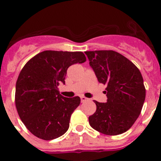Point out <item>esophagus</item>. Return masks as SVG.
<instances>
[{"label":"esophagus","instance_id":"esophagus-1","mask_svg":"<svg viewBox=\"0 0 161 161\" xmlns=\"http://www.w3.org/2000/svg\"><path fill=\"white\" fill-rule=\"evenodd\" d=\"M80 98H81V101H82V102H85V101H87V100H89L88 98H86V97H83V96H82V97H81Z\"/></svg>","mask_w":161,"mask_h":161}]
</instances>
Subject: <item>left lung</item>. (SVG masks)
Here are the masks:
<instances>
[{"mask_svg":"<svg viewBox=\"0 0 161 161\" xmlns=\"http://www.w3.org/2000/svg\"><path fill=\"white\" fill-rule=\"evenodd\" d=\"M100 83L107 86V103L94 100L97 111L89 117L92 129L108 136L125 132L140 114L146 89L140 71L114 50L86 51Z\"/></svg>","mask_w":161,"mask_h":161,"instance_id":"left-lung-1","label":"left lung"}]
</instances>
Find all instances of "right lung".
<instances>
[{"instance_id": "obj_1", "label": "right lung", "mask_w": 161, "mask_h": 161, "mask_svg": "<svg viewBox=\"0 0 161 161\" xmlns=\"http://www.w3.org/2000/svg\"><path fill=\"white\" fill-rule=\"evenodd\" d=\"M86 61L82 52L45 50L25 64L16 82L15 106L23 124L32 134L44 140L60 137L69 128L71 115L80 98L60 94L67 69Z\"/></svg>"}]
</instances>
